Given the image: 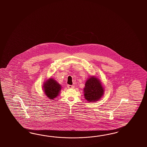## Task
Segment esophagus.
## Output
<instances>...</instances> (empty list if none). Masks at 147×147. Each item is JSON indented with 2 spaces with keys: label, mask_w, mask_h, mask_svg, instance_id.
Instances as JSON below:
<instances>
[{
  "label": "esophagus",
  "mask_w": 147,
  "mask_h": 147,
  "mask_svg": "<svg viewBox=\"0 0 147 147\" xmlns=\"http://www.w3.org/2000/svg\"><path fill=\"white\" fill-rule=\"evenodd\" d=\"M67 87L68 88H73L74 87V86H73V85H67Z\"/></svg>",
  "instance_id": "obj_1"
}]
</instances>
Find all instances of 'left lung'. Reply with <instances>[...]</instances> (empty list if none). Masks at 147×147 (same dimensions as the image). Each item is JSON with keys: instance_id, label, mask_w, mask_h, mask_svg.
I'll return each mask as SVG.
<instances>
[{"instance_id": "1", "label": "left lung", "mask_w": 147, "mask_h": 147, "mask_svg": "<svg viewBox=\"0 0 147 147\" xmlns=\"http://www.w3.org/2000/svg\"><path fill=\"white\" fill-rule=\"evenodd\" d=\"M84 91L85 98L89 102L100 100L105 92L101 82L94 76H90L86 81Z\"/></svg>"}]
</instances>
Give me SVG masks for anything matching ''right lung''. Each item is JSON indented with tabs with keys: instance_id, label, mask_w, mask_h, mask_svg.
Returning a JSON list of instances; mask_svg holds the SVG:
<instances>
[{
	"instance_id": "add662e5",
	"label": "right lung",
	"mask_w": 147,
	"mask_h": 147,
	"mask_svg": "<svg viewBox=\"0 0 147 147\" xmlns=\"http://www.w3.org/2000/svg\"><path fill=\"white\" fill-rule=\"evenodd\" d=\"M42 87L45 95L51 100L58 96L61 89V85L53 78H49L46 80Z\"/></svg>"
}]
</instances>
